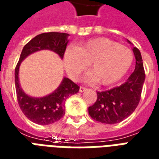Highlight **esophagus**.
Listing matches in <instances>:
<instances>
[{
  "label": "esophagus",
  "mask_w": 159,
  "mask_h": 159,
  "mask_svg": "<svg viewBox=\"0 0 159 159\" xmlns=\"http://www.w3.org/2000/svg\"><path fill=\"white\" fill-rule=\"evenodd\" d=\"M86 88L85 87H83V86H80V92H84V91H85L86 90Z\"/></svg>",
  "instance_id": "1"
}]
</instances>
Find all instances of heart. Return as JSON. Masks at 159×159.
Returning a JSON list of instances; mask_svg holds the SVG:
<instances>
[{
    "label": "heart",
    "instance_id": "1",
    "mask_svg": "<svg viewBox=\"0 0 159 159\" xmlns=\"http://www.w3.org/2000/svg\"><path fill=\"white\" fill-rule=\"evenodd\" d=\"M133 52L129 48L105 38L91 39L66 50L64 65L70 78L76 80L90 64L89 79L103 85L114 84L132 66Z\"/></svg>",
    "mask_w": 159,
    "mask_h": 159
}]
</instances>
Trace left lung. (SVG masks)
<instances>
[{
	"label": "left lung",
	"instance_id": "left-lung-1",
	"mask_svg": "<svg viewBox=\"0 0 159 159\" xmlns=\"http://www.w3.org/2000/svg\"><path fill=\"white\" fill-rule=\"evenodd\" d=\"M136 67L124 84L111 89L97 92V99L89 107V114L96 121L115 124L120 122L130 115L139 104L144 80L145 71L140 51L133 48Z\"/></svg>",
	"mask_w": 159,
	"mask_h": 159
}]
</instances>
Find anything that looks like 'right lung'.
Returning <instances> with one entry per match:
<instances>
[{"label":"right lung","mask_w":159,"mask_h":159,"mask_svg":"<svg viewBox=\"0 0 159 159\" xmlns=\"http://www.w3.org/2000/svg\"><path fill=\"white\" fill-rule=\"evenodd\" d=\"M68 33L50 32L36 36L29 41L21 51L19 61L15 69V85L16 98L21 111L33 122L39 125H49L61 119L65 114V101L70 95L78 92L80 86L71 80L64 78L60 85L52 94L42 98H33L26 95L21 89L18 80L19 67L26 57L34 52L49 49L64 58L68 44Z\"/></svg>","instance_id":"right-lung-1"}]
</instances>
